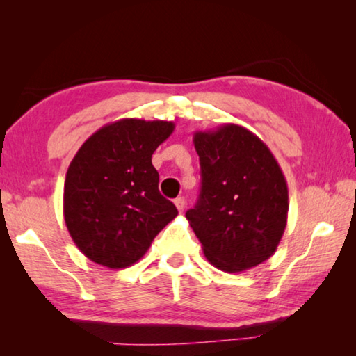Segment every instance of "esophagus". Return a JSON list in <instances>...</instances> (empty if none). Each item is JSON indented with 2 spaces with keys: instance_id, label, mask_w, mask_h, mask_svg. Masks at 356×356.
Listing matches in <instances>:
<instances>
[{
  "instance_id": "1",
  "label": "esophagus",
  "mask_w": 356,
  "mask_h": 356,
  "mask_svg": "<svg viewBox=\"0 0 356 356\" xmlns=\"http://www.w3.org/2000/svg\"><path fill=\"white\" fill-rule=\"evenodd\" d=\"M174 204H176L179 212H182V210L185 209V197H177V200L174 201Z\"/></svg>"
}]
</instances>
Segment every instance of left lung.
Instances as JSON below:
<instances>
[{
	"label": "left lung",
	"mask_w": 356,
	"mask_h": 356,
	"mask_svg": "<svg viewBox=\"0 0 356 356\" xmlns=\"http://www.w3.org/2000/svg\"><path fill=\"white\" fill-rule=\"evenodd\" d=\"M201 193L186 220L207 261L238 273L267 261L287 225L289 193L278 161L261 138L237 124L196 131Z\"/></svg>",
	"instance_id": "8db88e82"
}]
</instances>
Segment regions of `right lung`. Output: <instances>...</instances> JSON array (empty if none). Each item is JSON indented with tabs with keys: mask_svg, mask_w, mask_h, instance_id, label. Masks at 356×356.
<instances>
[{
	"mask_svg": "<svg viewBox=\"0 0 356 356\" xmlns=\"http://www.w3.org/2000/svg\"><path fill=\"white\" fill-rule=\"evenodd\" d=\"M168 120L119 119L83 143L65 174L64 220L84 256L125 268L177 216L160 195L152 154L174 131Z\"/></svg>",
	"mask_w": 356,
	"mask_h": 356,
	"instance_id": "obj_1",
	"label": "right lung"
}]
</instances>
